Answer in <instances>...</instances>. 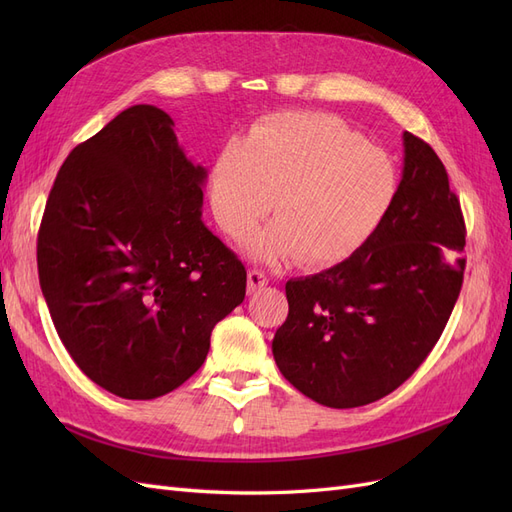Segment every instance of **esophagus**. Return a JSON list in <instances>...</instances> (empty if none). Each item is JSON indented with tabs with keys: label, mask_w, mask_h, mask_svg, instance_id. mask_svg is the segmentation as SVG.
<instances>
[{
	"label": "esophagus",
	"mask_w": 512,
	"mask_h": 512,
	"mask_svg": "<svg viewBox=\"0 0 512 512\" xmlns=\"http://www.w3.org/2000/svg\"><path fill=\"white\" fill-rule=\"evenodd\" d=\"M267 282H269L267 275L262 271H258V269L247 271V292H250V294L258 292L262 286H267Z\"/></svg>",
	"instance_id": "obj_1"
}]
</instances>
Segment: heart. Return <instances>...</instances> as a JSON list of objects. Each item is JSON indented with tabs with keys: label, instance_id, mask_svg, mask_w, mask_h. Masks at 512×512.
<instances>
[{
	"label": "heart",
	"instance_id": "obj_1",
	"mask_svg": "<svg viewBox=\"0 0 512 512\" xmlns=\"http://www.w3.org/2000/svg\"><path fill=\"white\" fill-rule=\"evenodd\" d=\"M395 188L391 158L339 117L282 113L258 123L245 143L220 149L209 198L230 237H241L273 207L277 220L247 237V252L269 262L297 256L299 265L318 269L359 250Z\"/></svg>",
	"mask_w": 512,
	"mask_h": 512
}]
</instances>
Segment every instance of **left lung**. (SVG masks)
Instances as JSON below:
<instances>
[{
    "label": "left lung",
    "instance_id": "1",
    "mask_svg": "<svg viewBox=\"0 0 512 512\" xmlns=\"http://www.w3.org/2000/svg\"><path fill=\"white\" fill-rule=\"evenodd\" d=\"M466 224L446 168L404 132V173L371 237L339 265L286 284L273 359L305 397L359 408L393 393L440 339L463 284Z\"/></svg>",
    "mask_w": 512,
    "mask_h": 512
}]
</instances>
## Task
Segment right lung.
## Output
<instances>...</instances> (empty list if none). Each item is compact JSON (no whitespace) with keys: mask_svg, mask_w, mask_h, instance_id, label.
<instances>
[{"mask_svg":"<svg viewBox=\"0 0 512 512\" xmlns=\"http://www.w3.org/2000/svg\"><path fill=\"white\" fill-rule=\"evenodd\" d=\"M205 181L175 121L149 104L59 168L38 232L40 288L74 363L117 397L175 391L245 299V267L200 218Z\"/></svg>","mask_w":512,"mask_h":512,"instance_id":"1","label":"right lung"}]
</instances>
